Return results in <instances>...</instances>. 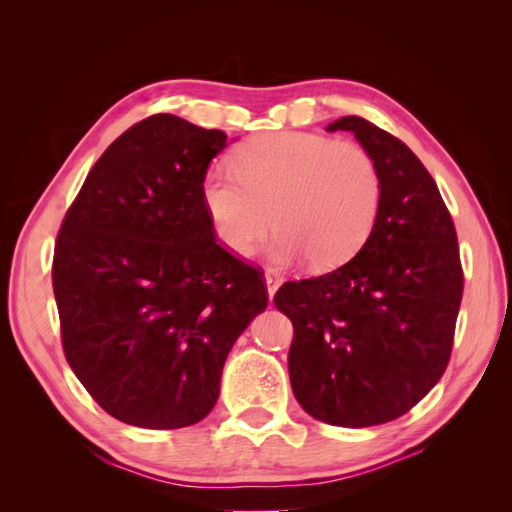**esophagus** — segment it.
<instances>
[{"mask_svg":"<svg viewBox=\"0 0 512 512\" xmlns=\"http://www.w3.org/2000/svg\"><path fill=\"white\" fill-rule=\"evenodd\" d=\"M279 286H281V277L275 275V273H270V270H268V273H266V288H268V299L270 301H273Z\"/></svg>","mask_w":512,"mask_h":512,"instance_id":"1","label":"esophagus"}]
</instances>
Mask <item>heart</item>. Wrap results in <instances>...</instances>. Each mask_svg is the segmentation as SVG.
Returning a JSON list of instances; mask_svg holds the SVG:
<instances>
[{"instance_id": "obj_1", "label": "heart", "mask_w": 512, "mask_h": 512, "mask_svg": "<svg viewBox=\"0 0 512 512\" xmlns=\"http://www.w3.org/2000/svg\"><path fill=\"white\" fill-rule=\"evenodd\" d=\"M231 169L206 171L200 195L217 242L242 259L275 224L277 264L336 266L365 244L383 204L378 162L352 140L264 134L233 151Z\"/></svg>"}]
</instances>
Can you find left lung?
Returning a JSON list of instances; mask_svg holds the SVG:
<instances>
[{"label": "left lung", "instance_id": "1", "mask_svg": "<svg viewBox=\"0 0 512 512\" xmlns=\"http://www.w3.org/2000/svg\"><path fill=\"white\" fill-rule=\"evenodd\" d=\"M352 132L378 162L383 204L363 248L319 277L286 281L275 306L295 328L288 372L299 405L336 427L400 418L442 378L464 273L451 213L413 151L361 116Z\"/></svg>", "mask_w": 512, "mask_h": 512}]
</instances>
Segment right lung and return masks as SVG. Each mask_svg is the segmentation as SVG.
Returning a JSON list of instances; mask_svg holds the SVG:
<instances>
[{"label":"right lung","mask_w":512,"mask_h":512,"mask_svg":"<svg viewBox=\"0 0 512 512\" xmlns=\"http://www.w3.org/2000/svg\"><path fill=\"white\" fill-rule=\"evenodd\" d=\"M220 129L154 114L105 149L54 244L63 354L88 394L143 429L200 422L264 273L217 242L200 187Z\"/></svg>","instance_id":"obj_1"}]
</instances>
